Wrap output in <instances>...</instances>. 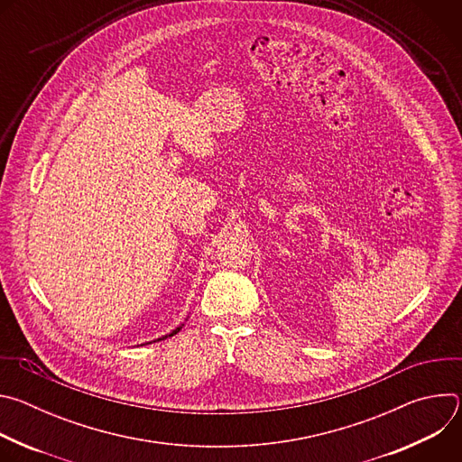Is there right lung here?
<instances>
[{"label": "right lung", "instance_id": "1", "mask_svg": "<svg viewBox=\"0 0 462 462\" xmlns=\"http://www.w3.org/2000/svg\"><path fill=\"white\" fill-rule=\"evenodd\" d=\"M179 331H180V327H177V328H175V331H173V333H171V335H170V337H173V335H177V333H179Z\"/></svg>", "mask_w": 462, "mask_h": 462}]
</instances>
